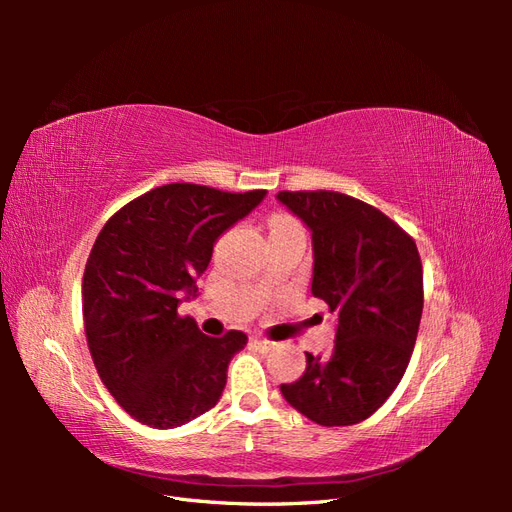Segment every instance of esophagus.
Here are the masks:
<instances>
[{
  "mask_svg": "<svg viewBox=\"0 0 512 512\" xmlns=\"http://www.w3.org/2000/svg\"><path fill=\"white\" fill-rule=\"evenodd\" d=\"M252 342L258 346V350H262V352H269V350H273L277 344L275 342H271V339H267V337H260V335H256V337H252Z\"/></svg>",
  "mask_w": 512,
  "mask_h": 512,
  "instance_id": "34e87169",
  "label": "esophagus"
}]
</instances>
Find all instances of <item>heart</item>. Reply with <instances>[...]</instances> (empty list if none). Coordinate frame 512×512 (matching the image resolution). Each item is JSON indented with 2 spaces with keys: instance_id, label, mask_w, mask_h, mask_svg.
Segmentation results:
<instances>
[{
  "instance_id": "heart-1",
  "label": "heart",
  "mask_w": 512,
  "mask_h": 512,
  "mask_svg": "<svg viewBox=\"0 0 512 512\" xmlns=\"http://www.w3.org/2000/svg\"><path fill=\"white\" fill-rule=\"evenodd\" d=\"M280 222H292L290 218H275L271 224H280Z\"/></svg>"
}]
</instances>
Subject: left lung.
I'll use <instances>...</instances> for the list:
<instances>
[{"instance_id":"8db88e82","label":"left lung","mask_w":512,"mask_h":512,"mask_svg":"<svg viewBox=\"0 0 512 512\" xmlns=\"http://www.w3.org/2000/svg\"><path fill=\"white\" fill-rule=\"evenodd\" d=\"M275 198L312 232V292L337 314L333 352H307L303 376L282 384V395L318 425L361 423L410 363L423 314L421 256L412 237L363 200L329 190Z\"/></svg>"}]
</instances>
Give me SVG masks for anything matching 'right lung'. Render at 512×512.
<instances>
[{"label": "right lung", "instance_id": "1", "mask_svg": "<svg viewBox=\"0 0 512 512\" xmlns=\"http://www.w3.org/2000/svg\"><path fill=\"white\" fill-rule=\"evenodd\" d=\"M265 196L168 183L100 230L83 275L87 344L108 393L138 423L181 427L220 401L247 335L209 337L177 307L196 297L215 241Z\"/></svg>", "mask_w": 512, "mask_h": 512}]
</instances>
